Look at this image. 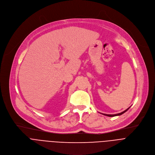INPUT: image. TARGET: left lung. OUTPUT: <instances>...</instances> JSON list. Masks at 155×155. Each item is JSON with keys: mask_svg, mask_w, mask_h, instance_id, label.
Masks as SVG:
<instances>
[{"mask_svg": "<svg viewBox=\"0 0 155 155\" xmlns=\"http://www.w3.org/2000/svg\"><path fill=\"white\" fill-rule=\"evenodd\" d=\"M130 107H129L128 108H127L126 110H124V111H123V112H121V113H120V114H114V115H108V114H103V115H105V116H107V117H115V116H119V115H122V114H123L124 113H125L127 110Z\"/></svg>", "mask_w": 155, "mask_h": 155, "instance_id": "obj_1", "label": "left lung"}]
</instances>
